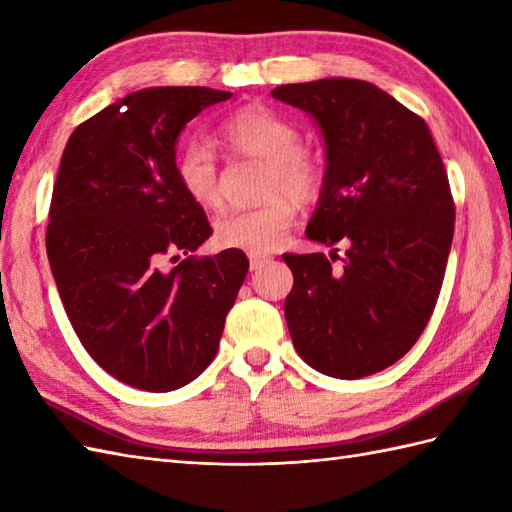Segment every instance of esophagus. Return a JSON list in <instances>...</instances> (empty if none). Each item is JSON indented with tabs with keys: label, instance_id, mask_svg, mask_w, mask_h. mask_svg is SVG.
Instances as JSON below:
<instances>
[{
	"label": "esophagus",
	"instance_id": "34e87169",
	"mask_svg": "<svg viewBox=\"0 0 512 512\" xmlns=\"http://www.w3.org/2000/svg\"><path fill=\"white\" fill-rule=\"evenodd\" d=\"M248 262H250V270H253V273H255V270H262L270 262V257L253 253V255H248Z\"/></svg>",
	"mask_w": 512,
	"mask_h": 512
}]
</instances>
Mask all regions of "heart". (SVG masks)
Instances as JSON below:
<instances>
[{
  "instance_id": "b5f03b06",
  "label": "heart",
  "mask_w": 512,
  "mask_h": 512,
  "mask_svg": "<svg viewBox=\"0 0 512 512\" xmlns=\"http://www.w3.org/2000/svg\"><path fill=\"white\" fill-rule=\"evenodd\" d=\"M220 140L239 156L266 162L264 195L255 209L226 211L215 220V242L222 248L268 253L277 248L297 217V202H310L321 189V165L299 145V129L264 105H248L220 125ZM173 171L187 198L204 209L220 204V169L213 149L202 140L184 143Z\"/></svg>"
}]
</instances>
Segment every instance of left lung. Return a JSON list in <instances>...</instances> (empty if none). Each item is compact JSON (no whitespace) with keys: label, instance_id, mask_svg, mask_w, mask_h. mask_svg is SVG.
<instances>
[{"label":"left lung","instance_id":"left-lung-1","mask_svg":"<svg viewBox=\"0 0 512 512\" xmlns=\"http://www.w3.org/2000/svg\"><path fill=\"white\" fill-rule=\"evenodd\" d=\"M270 94L323 136L308 239L347 246L341 268L336 248L284 255L295 277L284 306L292 343L325 376L376 374L418 341L442 288L455 206L438 147L427 123L374 83L334 76Z\"/></svg>","mask_w":512,"mask_h":512}]
</instances>
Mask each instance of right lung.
Listing matches in <instances>:
<instances>
[{"mask_svg": "<svg viewBox=\"0 0 512 512\" xmlns=\"http://www.w3.org/2000/svg\"><path fill=\"white\" fill-rule=\"evenodd\" d=\"M231 92L145 88L74 129L54 182L46 248L85 350L136 389L173 391L217 354L248 259L187 257L211 231L173 171L184 125Z\"/></svg>", "mask_w": 512, "mask_h": 512, "instance_id": "right-lung-1", "label": "right lung"}]
</instances>
